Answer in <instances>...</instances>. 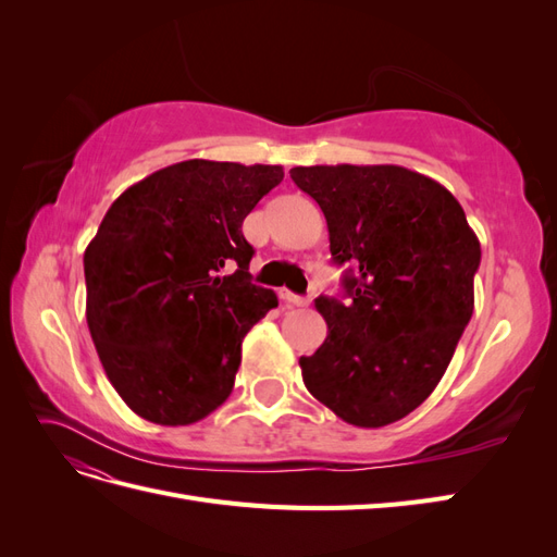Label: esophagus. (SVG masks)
<instances>
[{
    "label": "esophagus",
    "instance_id": "obj_1",
    "mask_svg": "<svg viewBox=\"0 0 557 557\" xmlns=\"http://www.w3.org/2000/svg\"><path fill=\"white\" fill-rule=\"evenodd\" d=\"M281 299L288 301V305H295V307H309V301H311V297H299L288 290H281Z\"/></svg>",
    "mask_w": 557,
    "mask_h": 557
}]
</instances>
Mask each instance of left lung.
Instances as JSON below:
<instances>
[{
    "label": "left lung",
    "mask_w": 557,
    "mask_h": 557,
    "mask_svg": "<svg viewBox=\"0 0 557 557\" xmlns=\"http://www.w3.org/2000/svg\"><path fill=\"white\" fill-rule=\"evenodd\" d=\"M323 211L348 301L320 295L327 336L299 358L307 391L356 428L423 404L474 311L481 244L442 183L397 164L290 170Z\"/></svg>",
    "instance_id": "obj_1"
}]
</instances>
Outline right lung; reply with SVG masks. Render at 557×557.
I'll return each mask as SVG.
<instances>
[{
  "label": "right lung",
  "instance_id": "right-lung-1",
  "mask_svg": "<svg viewBox=\"0 0 557 557\" xmlns=\"http://www.w3.org/2000/svg\"><path fill=\"white\" fill-rule=\"evenodd\" d=\"M281 164L185 160L129 185L83 256L104 372L156 425H193L230 397L248 330L278 307L250 283L244 218ZM230 271V275H223Z\"/></svg>",
  "mask_w": 557,
  "mask_h": 557
}]
</instances>
